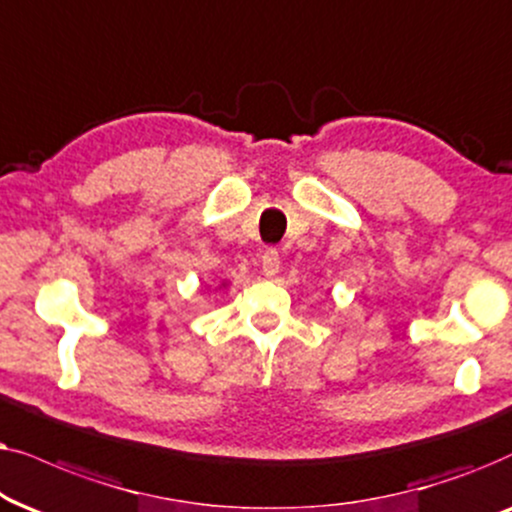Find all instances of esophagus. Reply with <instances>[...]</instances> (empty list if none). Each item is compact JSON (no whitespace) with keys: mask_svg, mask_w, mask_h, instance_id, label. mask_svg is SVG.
Segmentation results:
<instances>
[{"mask_svg":"<svg viewBox=\"0 0 512 512\" xmlns=\"http://www.w3.org/2000/svg\"><path fill=\"white\" fill-rule=\"evenodd\" d=\"M278 269H281V257H278L276 248H267L262 252V271L264 276H276Z\"/></svg>","mask_w":512,"mask_h":512,"instance_id":"34e87169","label":"esophagus"}]
</instances>
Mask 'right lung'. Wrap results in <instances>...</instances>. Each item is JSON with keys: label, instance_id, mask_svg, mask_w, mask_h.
I'll use <instances>...</instances> for the list:
<instances>
[{"label": "right lung", "instance_id": "add662e5", "mask_svg": "<svg viewBox=\"0 0 512 512\" xmlns=\"http://www.w3.org/2000/svg\"><path fill=\"white\" fill-rule=\"evenodd\" d=\"M222 285H227V283H222Z\"/></svg>", "mask_w": 512, "mask_h": 512}]
</instances>
